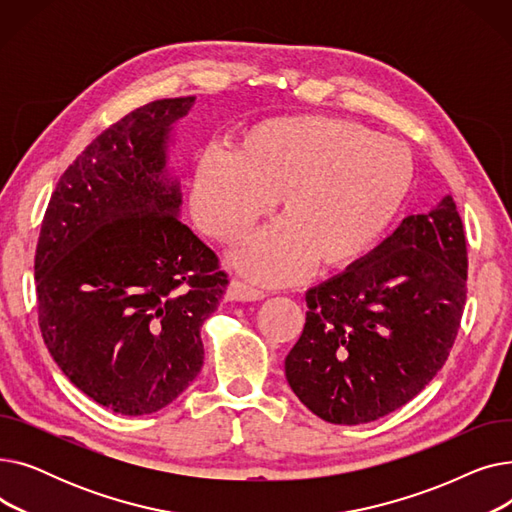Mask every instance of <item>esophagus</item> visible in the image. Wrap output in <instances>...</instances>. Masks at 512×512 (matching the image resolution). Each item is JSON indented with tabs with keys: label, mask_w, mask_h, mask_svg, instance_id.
Masks as SVG:
<instances>
[{
	"label": "esophagus",
	"mask_w": 512,
	"mask_h": 512,
	"mask_svg": "<svg viewBox=\"0 0 512 512\" xmlns=\"http://www.w3.org/2000/svg\"><path fill=\"white\" fill-rule=\"evenodd\" d=\"M265 297V292L255 288V286H249L247 282L242 280H232L228 290H226V299L228 301H259Z\"/></svg>",
	"instance_id": "esophagus-1"
}]
</instances>
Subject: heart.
Here are the masks:
<instances>
[{
  "mask_svg": "<svg viewBox=\"0 0 512 512\" xmlns=\"http://www.w3.org/2000/svg\"><path fill=\"white\" fill-rule=\"evenodd\" d=\"M413 176L405 145L355 122L294 116L261 122L232 155L203 153L191 205L203 232L236 245L278 199L274 228L236 257L270 284L297 278L309 261L338 270L367 255L405 201Z\"/></svg>",
  "mask_w": 512,
  "mask_h": 512,
  "instance_id": "b5f03b06",
  "label": "heart"
}]
</instances>
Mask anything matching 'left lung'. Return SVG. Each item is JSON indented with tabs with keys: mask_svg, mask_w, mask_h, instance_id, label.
Masks as SVG:
<instances>
[{
	"mask_svg": "<svg viewBox=\"0 0 512 512\" xmlns=\"http://www.w3.org/2000/svg\"><path fill=\"white\" fill-rule=\"evenodd\" d=\"M305 301L303 334L284 363L303 405L338 425L407 405L446 363L467 301V240L452 197L409 215Z\"/></svg>",
	"mask_w": 512,
	"mask_h": 512,
	"instance_id": "1",
	"label": "left lung"
}]
</instances>
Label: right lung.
Listing matches in <instances>:
<instances>
[{"label": "right lung", "instance_id": "add662e5", "mask_svg": "<svg viewBox=\"0 0 512 512\" xmlns=\"http://www.w3.org/2000/svg\"><path fill=\"white\" fill-rule=\"evenodd\" d=\"M195 97L157 99L87 145L53 191L35 253L39 328L66 378L120 415L164 409L203 365L228 274L180 222L166 139Z\"/></svg>", "mask_w": 512, "mask_h": 512}]
</instances>
